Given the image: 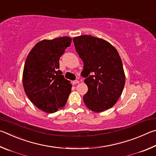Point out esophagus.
Segmentation results:
<instances>
[{"label":"esophagus","instance_id":"34e87169","mask_svg":"<svg viewBox=\"0 0 156 156\" xmlns=\"http://www.w3.org/2000/svg\"><path fill=\"white\" fill-rule=\"evenodd\" d=\"M80 83V81H79L78 80H75V81H73V85H75V84H77V83Z\"/></svg>","mask_w":156,"mask_h":156}]
</instances>
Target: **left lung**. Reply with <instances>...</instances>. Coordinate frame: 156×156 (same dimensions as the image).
Wrapping results in <instances>:
<instances>
[{
	"label": "left lung",
	"mask_w": 156,
	"mask_h": 156,
	"mask_svg": "<svg viewBox=\"0 0 156 156\" xmlns=\"http://www.w3.org/2000/svg\"><path fill=\"white\" fill-rule=\"evenodd\" d=\"M83 62L82 73L88 90L83 97L90 110L101 112L116 104L123 90L125 76L116 49L106 40L91 35L73 38Z\"/></svg>",
	"instance_id": "left-lung-1"
}]
</instances>
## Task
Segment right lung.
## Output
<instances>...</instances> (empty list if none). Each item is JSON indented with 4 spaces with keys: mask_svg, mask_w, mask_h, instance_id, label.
Segmentation results:
<instances>
[{
    "mask_svg": "<svg viewBox=\"0 0 156 156\" xmlns=\"http://www.w3.org/2000/svg\"><path fill=\"white\" fill-rule=\"evenodd\" d=\"M68 37L43 40L35 45L24 64L23 83L30 101L40 110L54 113L67 102L72 85L59 68V58L70 46Z\"/></svg>",
    "mask_w": 156,
    "mask_h": 156,
    "instance_id": "right-lung-1",
    "label": "right lung"
}]
</instances>
